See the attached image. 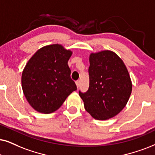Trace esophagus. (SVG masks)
I'll list each match as a JSON object with an SVG mask.
<instances>
[{"instance_id": "obj_1", "label": "esophagus", "mask_w": 155, "mask_h": 155, "mask_svg": "<svg viewBox=\"0 0 155 155\" xmlns=\"http://www.w3.org/2000/svg\"><path fill=\"white\" fill-rule=\"evenodd\" d=\"M75 83H76V87H77V88H79V85H80V81H79V80H78V81H76Z\"/></svg>"}]
</instances>
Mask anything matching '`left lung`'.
Listing matches in <instances>:
<instances>
[{
    "mask_svg": "<svg viewBox=\"0 0 155 155\" xmlns=\"http://www.w3.org/2000/svg\"><path fill=\"white\" fill-rule=\"evenodd\" d=\"M89 63V89L79 91L84 108L95 119L112 118L124 108L132 93L128 70L118 55L109 50L91 53Z\"/></svg>",
    "mask_w": 155,
    "mask_h": 155,
    "instance_id": "obj_1",
    "label": "left lung"
}]
</instances>
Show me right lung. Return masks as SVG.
I'll list each match as a JSON object with an SVG mask.
<instances>
[{
    "label": "right lung",
    "mask_w": 155,
    "mask_h": 155,
    "mask_svg": "<svg viewBox=\"0 0 155 155\" xmlns=\"http://www.w3.org/2000/svg\"><path fill=\"white\" fill-rule=\"evenodd\" d=\"M71 55V51L62 45H48L37 51L26 64L21 84L25 99L36 111L54 112L77 89L68 66Z\"/></svg>",
    "instance_id": "obj_1"
}]
</instances>
